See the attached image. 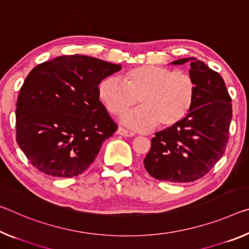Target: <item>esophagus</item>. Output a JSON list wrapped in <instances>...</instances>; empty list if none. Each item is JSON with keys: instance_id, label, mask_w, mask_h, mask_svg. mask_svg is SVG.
I'll return each mask as SVG.
<instances>
[{"instance_id": "obj_1", "label": "esophagus", "mask_w": 249, "mask_h": 249, "mask_svg": "<svg viewBox=\"0 0 249 249\" xmlns=\"http://www.w3.org/2000/svg\"><path fill=\"white\" fill-rule=\"evenodd\" d=\"M117 134H120V135H123V136H126V137H132L135 135L133 132L128 131V129H126L124 127H118L117 129Z\"/></svg>"}]
</instances>
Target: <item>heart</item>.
<instances>
[{
    "label": "heart",
    "instance_id": "heart-1",
    "mask_svg": "<svg viewBox=\"0 0 249 249\" xmlns=\"http://www.w3.org/2000/svg\"><path fill=\"white\" fill-rule=\"evenodd\" d=\"M123 81L116 77L104 78L98 85V95L114 115L131 108L139 98L141 107L122 118L132 127H173L188 115L194 103L196 84L186 72L141 65L126 71Z\"/></svg>",
    "mask_w": 249,
    "mask_h": 249
}]
</instances>
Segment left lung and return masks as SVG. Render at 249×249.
<instances>
[{
    "label": "left lung",
    "instance_id": "obj_1",
    "mask_svg": "<svg viewBox=\"0 0 249 249\" xmlns=\"http://www.w3.org/2000/svg\"><path fill=\"white\" fill-rule=\"evenodd\" d=\"M187 62L196 84L191 112L180 123L155 134L144 160L149 175L172 183L202 178L224 155L230 139L231 98L223 77L195 57L172 64Z\"/></svg>",
    "mask_w": 249,
    "mask_h": 249
}]
</instances>
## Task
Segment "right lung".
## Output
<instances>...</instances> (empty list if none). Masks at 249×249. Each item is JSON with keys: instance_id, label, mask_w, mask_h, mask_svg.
<instances>
[{"instance_id": "add662e5", "label": "right lung", "mask_w": 249, "mask_h": 249, "mask_svg": "<svg viewBox=\"0 0 249 249\" xmlns=\"http://www.w3.org/2000/svg\"><path fill=\"white\" fill-rule=\"evenodd\" d=\"M121 65L85 55L38 64L17 102V142L35 168L54 177L84 173L117 124L98 95L103 78Z\"/></svg>"}]
</instances>
